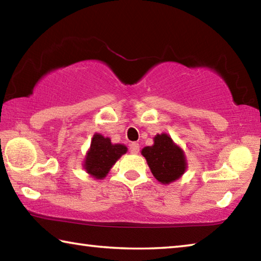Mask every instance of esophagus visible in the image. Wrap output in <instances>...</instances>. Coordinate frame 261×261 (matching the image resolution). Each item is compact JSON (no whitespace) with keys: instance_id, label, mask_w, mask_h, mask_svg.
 Wrapping results in <instances>:
<instances>
[{"instance_id":"1","label":"esophagus","mask_w":261,"mask_h":261,"mask_svg":"<svg viewBox=\"0 0 261 261\" xmlns=\"http://www.w3.org/2000/svg\"><path fill=\"white\" fill-rule=\"evenodd\" d=\"M139 148H140V146H139L138 143H132L130 145V152L132 154H138L139 153Z\"/></svg>"}]
</instances>
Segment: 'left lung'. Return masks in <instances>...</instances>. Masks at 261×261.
I'll list each match as a JSON object with an SVG mask.
<instances>
[{
  "label": "left lung",
  "instance_id": "1",
  "mask_svg": "<svg viewBox=\"0 0 261 261\" xmlns=\"http://www.w3.org/2000/svg\"><path fill=\"white\" fill-rule=\"evenodd\" d=\"M152 174L159 182L169 184L178 179L187 169L183 149L167 134L154 137V144L141 149Z\"/></svg>",
  "mask_w": 261,
  "mask_h": 261
}]
</instances>
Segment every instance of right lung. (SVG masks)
Masks as SVG:
<instances>
[{
	"label": "right lung",
	"mask_w": 261,
	"mask_h": 261,
	"mask_svg": "<svg viewBox=\"0 0 261 261\" xmlns=\"http://www.w3.org/2000/svg\"><path fill=\"white\" fill-rule=\"evenodd\" d=\"M127 151L122 144H112L108 138L102 135L95 134L91 141V147L84 161V169L87 174L96 179L105 178L115 162Z\"/></svg>",
	"instance_id": "1"
}]
</instances>
